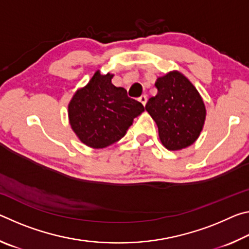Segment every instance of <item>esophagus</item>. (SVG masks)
I'll use <instances>...</instances> for the list:
<instances>
[{
    "label": "esophagus",
    "instance_id": "34e87169",
    "mask_svg": "<svg viewBox=\"0 0 249 249\" xmlns=\"http://www.w3.org/2000/svg\"><path fill=\"white\" fill-rule=\"evenodd\" d=\"M138 100L141 101V103H142V105H146V103H147V95L142 94V95L140 96V99H138Z\"/></svg>",
    "mask_w": 249,
    "mask_h": 249
}]
</instances>
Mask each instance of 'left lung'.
<instances>
[{"instance_id":"obj_1","label":"left lung","mask_w":249,"mask_h":249,"mask_svg":"<svg viewBox=\"0 0 249 249\" xmlns=\"http://www.w3.org/2000/svg\"><path fill=\"white\" fill-rule=\"evenodd\" d=\"M155 87L157 94L145 108L158 126L162 145L169 150L190 146L199 137L206 114L199 92L178 71L158 78Z\"/></svg>"}]
</instances>
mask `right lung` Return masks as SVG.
<instances>
[{
	"label": "right lung",
	"mask_w": 249,
	"mask_h": 249,
	"mask_svg": "<svg viewBox=\"0 0 249 249\" xmlns=\"http://www.w3.org/2000/svg\"><path fill=\"white\" fill-rule=\"evenodd\" d=\"M113 74L95 72L69 103L70 125L80 141L93 148H104L124 137L144 105L129 98L124 88L112 83Z\"/></svg>",
	"instance_id": "right-lung-1"
}]
</instances>
